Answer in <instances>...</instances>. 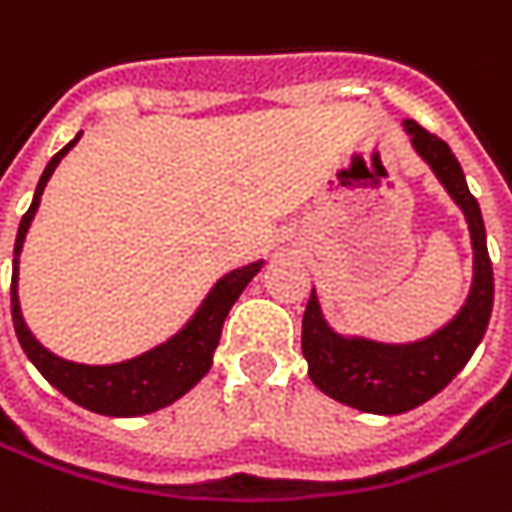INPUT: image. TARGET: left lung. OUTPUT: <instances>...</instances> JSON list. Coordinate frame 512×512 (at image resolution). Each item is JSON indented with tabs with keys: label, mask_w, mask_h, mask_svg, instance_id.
I'll return each mask as SVG.
<instances>
[{
	"label": "left lung",
	"mask_w": 512,
	"mask_h": 512,
	"mask_svg": "<svg viewBox=\"0 0 512 512\" xmlns=\"http://www.w3.org/2000/svg\"><path fill=\"white\" fill-rule=\"evenodd\" d=\"M406 132L423 161L438 175L452 201L464 210L473 239V285L461 311L418 343H374L343 337L322 320L317 291H311L302 317V354L314 386L328 397L371 415H400L435 397L467 366L493 314V265L481 207L467 187L464 169L438 135L406 120Z\"/></svg>",
	"instance_id": "left-lung-1"
}]
</instances>
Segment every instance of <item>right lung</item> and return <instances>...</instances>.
I'll use <instances>...</instances> for the list:
<instances>
[{"instance_id":"1","label":"right lung","mask_w":512,"mask_h":512,"mask_svg":"<svg viewBox=\"0 0 512 512\" xmlns=\"http://www.w3.org/2000/svg\"><path fill=\"white\" fill-rule=\"evenodd\" d=\"M80 141V135L71 143H65L63 149L48 161V167L39 178L34 201L28 207V213L19 221V233L13 244V279H11V314L13 328L19 345L25 348L28 360L39 369V374L68 400H74L77 406L97 412V415H109V418H138L158 412L169 403H175L178 397H184L192 386L210 371L213 366V351H216L218 337H221V325L227 320L233 302L242 296L247 282L262 270L265 262H250L244 268L230 270L227 276H221L207 299L201 302V308L192 314V320L175 334L167 343L149 348L141 357L112 363V366H83V363H71L57 354H51L45 345L31 334V328L22 320V308H19V253L25 233L31 227V221L37 216L39 198L48 184V178L54 175L57 164L65 158V152Z\"/></svg>"}]
</instances>
